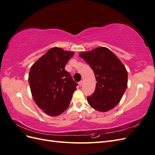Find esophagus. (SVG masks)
I'll return each mask as SVG.
<instances>
[{
    "label": "esophagus",
    "instance_id": "esophagus-1",
    "mask_svg": "<svg viewBox=\"0 0 155 155\" xmlns=\"http://www.w3.org/2000/svg\"><path fill=\"white\" fill-rule=\"evenodd\" d=\"M82 85H83V81H79V86L81 87Z\"/></svg>",
    "mask_w": 155,
    "mask_h": 155
}]
</instances>
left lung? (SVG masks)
<instances>
[{
    "label": "left lung",
    "mask_w": 155,
    "mask_h": 155,
    "mask_svg": "<svg viewBox=\"0 0 155 155\" xmlns=\"http://www.w3.org/2000/svg\"><path fill=\"white\" fill-rule=\"evenodd\" d=\"M79 55L90 65L97 81L94 92L87 97L88 104L100 112L113 109L127 87L128 74L124 65L105 47H97Z\"/></svg>",
    "instance_id": "8db88e82"
}]
</instances>
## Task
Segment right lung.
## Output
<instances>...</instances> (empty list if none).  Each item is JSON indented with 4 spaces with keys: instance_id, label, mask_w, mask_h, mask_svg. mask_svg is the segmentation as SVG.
I'll use <instances>...</instances> for the list:
<instances>
[{
    "instance_id": "1",
    "label": "right lung",
    "mask_w": 155,
    "mask_h": 155,
    "mask_svg": "<svg viewBox=\"0 0 155 155\" xmlns=\"http://www.w3.org/2000/svg\"><path fill=\"white\" fill-rule=\"evenodd\" d=\"M72 51L54 47L42 56L30 70L28 81L37 105L51 116L60 115L70 105L78 84L64 70Z\"/></svg>"
}]
</instances>
